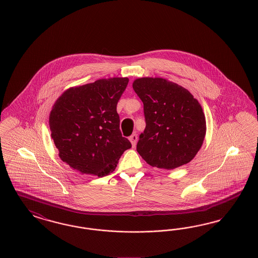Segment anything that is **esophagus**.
<instances>
[{"label": "esophagus", "instance_id": "1", "mask_svg": "<svg viewBox=\"0 0 258 258\" xmlns=\"http://www.w3.org/2000/svg\"><path fill=\"white\" fill-rule=\"evenodd\" d=\"M128 139H130V141L132 142V145H133V147H135V145H136V142H137V135L134 134V135H131Z\"/></svg>", "mask_w": 258, "mask_h": 258}]
</instances>
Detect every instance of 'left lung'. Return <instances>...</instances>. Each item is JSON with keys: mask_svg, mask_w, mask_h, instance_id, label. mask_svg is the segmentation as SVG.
<instances>
[{"mask_svg": "<svg viewBox=\"0 0 258 258\" xmlns=\"http://www.w3.org/2000/svg\"><path fill=\"white\" fill-rule=\"evenodd\" d=\"M144 105L146 127L136 150L151 166L174 169L188 163L203 144L206 121L197 98L184 87L163 78L135 80Z\"/></svg>", "mask_w": 258, "mask_h": 258, "instance_id": "left-lung-1", "label": "left lung"}]
</instances>
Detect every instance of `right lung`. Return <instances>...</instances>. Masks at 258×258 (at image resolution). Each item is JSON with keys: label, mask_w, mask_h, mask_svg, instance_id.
I'll list each match as a JSON object with an SVG mask.
<instances>
[{"label": "right lung", "mask_w": 258, "mask_h": 258, "mask_svg": "<svg viewBox=\"0 0 258 258\" xmlns=\"http://www.w3.org/2000/svg\"><path fill=\"white\" fill-rule=\"evenodd\" d=\"M127 83L126 77L99 79L71 88L56 100L49 116L51 137L61 160L74 170L106 176L132 148L117 113Z\"/></svg>", "instance_id": "add662e5"}]
</instances>
